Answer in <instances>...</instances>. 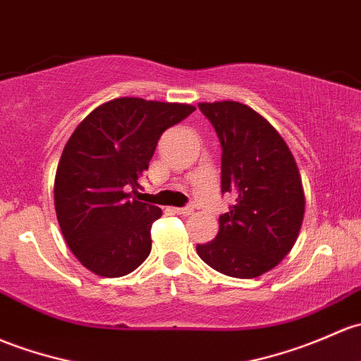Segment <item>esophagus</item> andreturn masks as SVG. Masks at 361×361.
<instances>
[{
    "mask_svg": "<svg viewBox=\"0 0 361 361\" xmlns=\"http://www.w3.org/2000/svg\"><path fill=\"white\" fill-rule=\"evenodd\" d=\"M174 212H176V214H181V216H190L193 209H192V207H176Z\"/></svg>",
    "mask_w": 361,
    "mask_h": 361,
    "instance_id": "34e87169",
    "label": "esophagus"
}]
</instances>
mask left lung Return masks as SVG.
<instances>
[{"instance_id": "obj_1", "label": "left lung", "mask_w": 361, "mask_h": 361, "mask_svg": "<svg viewBox=\"0 0 361 361\" xmlns=\"http://www.w3.org/2000/svg\"><path fill=\"white\" fill-rule=\"evenodd\" d=\"M221 143V192L235 204L219 216L214 240L197 254L216 271L256 279L273 270L298 240L305 190L294 155L261 114L231 100L199 104Z\"/></svg>"}]
</instances>
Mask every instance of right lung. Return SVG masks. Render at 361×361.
<instances>
[{
	"instance_id": "add662e5",
	"label": "right lung",
	"mask_w": 361,
	"mask_h": 361,
	"mask_svg": "<svg viewBox=\"0 0 361 361\" xmlns=\"http://www.w3.org/2000/svg\"><path fill=\"white\" fill-rule=\"evenodd\" d=\"M195 111L188 104L123 97L102 104L66 143L55 174V211L63 238L94 275L116 279L152 249L161 207L140 200V178L159 138Z\"/></svg>"
}]
</instances>
